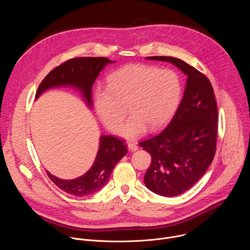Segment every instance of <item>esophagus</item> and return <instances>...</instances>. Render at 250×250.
Returning <instances> with one entry per match:
<instances>
[{
  "label": "esophagus",
  "instance_id": "1",
  "mask_svg": "<svg viewBox=\"0 0 250 250\" xmlns=\"http://www.w3.org/2000/svg\"><path fill=\"white\" fill-rule=\"evenodd\" d=\"M127 147H128V149L130 150V151H136L137 150V146H136V144L135 142H133V141H129V142H127Z\"/></svg>",
  "mask_w": 250,
  "mask_h": 250
}]
</instances>
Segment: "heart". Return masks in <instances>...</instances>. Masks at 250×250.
<instances>
[{"label":"heart","instance_id":"heart-1","mask_svg":"<svg viewBox=\"0 0 250 250\" xmlns=\"http://www.w3.org/2000/svg\"><path fill=\"white\" fill-rule=\"evenodd\" d=\"M182 86L179 76L170 69L146 64H129L108 77L106 87H99L94 106L104 125L117 131L128 108L132 116L119 129L125 138H136L148 127L164 125L179 105Z\"/></svg>","mask_w":250,"mask_h":250}]
</instances>
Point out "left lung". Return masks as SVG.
Returning <instances> with one entry per match:
<instances>
[{
    "mask_svg": "<svg viewBox=\"0 0 250 250\" xmlns=\"http://www.w3.org/2000/svg\"><path fill=\"white\" fill-rule=\"evenodd\" d=\"M146 58L170 62L187 76L182 101L168 125L139 142L151 155L146 186L157 195L175 197L201 179L215 156L218 105L209 80L193 66L170 56Z\"/></svg>",
    "mask_w": 250,
    "mask_h": 250,
    "instance_id": "left-lung-1",
    "label": "left lung"
}]
</instances>
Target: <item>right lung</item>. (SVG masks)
Listing matches in <instances>:
<instances>
[{
  "instance_id": "right-lung-1",
  "label": "right lung",
  "mask_w": 250,
  "mask_h": 250,
  "mask_svg": "<svg viewBox=\"0 0 250 250\" xmlns=\"http://www.w3.org/2000/svg\"><path fill=\"white\" fill-rule=\"evenodd\" d=\"M105 57L72 58L54 68L42 80L35 95L38 99L50 88L69 86L81 92L89 106L92 105V87L105 65L114 63ZM127 153L125 141L112 135H102L99 150L92 167L73 180H63L50 174V180L67 194L85 197L100 191L110 179L115 165Z\"/></svg>"
}]
</instances>
